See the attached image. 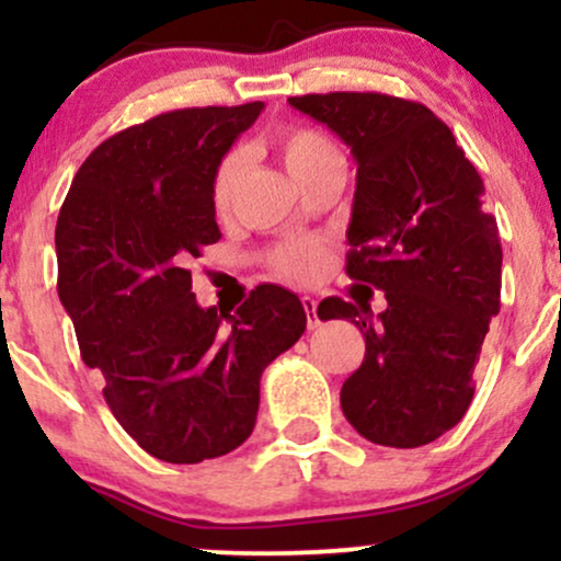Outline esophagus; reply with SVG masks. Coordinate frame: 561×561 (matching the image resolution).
Here are the masks:
<instances>
[{
	"mask_svg": "<svg viewBox=\"0 0 561 561\" xmlns=\"http://www.w3.org/2000/svg\"><path fill=\"white\" fill-rule=\"evenodd\" d=\"M300 302H302V308H306L308 330H317V327H319V317H317V300H313L311 295H302Z\"/></svg>",
	"mask_w": 561,
	"mask_h": 561,
	"instance_id": "34e87169",
	"label": "esophagus"
}]
</instances>
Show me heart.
Instances as JSON below:
<instances>
[{
  "instance_id": "b5f03b06",
  "label": "heart",
  "mask_w": 561,
  "mask_h": 561,
  "mask_svg": "<svg viewBox=\"0 0 561 561\" xmlns=\"http://www.w3.org/2000/svg\"><path fill=\"white\" fill-rule=\"evenodd\" d=\"M274 150L279 152L282 163L289 171L295 182H302L313 171L321 169L330 160L340 158V150L317 128L308 126H287L279 128L272 139ZM242 173V156L240 152H227L218 163L214 173V205L216 210H227L234 199L237 184ZM327 253L319 242H289L285 248L276 250L274 266L276 272L295 282H311L324 272Z\"/></svg>"
}]
</instances>
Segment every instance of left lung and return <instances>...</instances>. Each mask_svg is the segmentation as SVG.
I'll return each mask as SVG.
<instances>
[{"label":"left lung","instance_id":"left-lung-1","mask_svg":"<svg viewBox=\"0 0 561 561\" xmlns=\"http://www.w3.org/2000/svg\"><path fill=\"white\" fill-rule=\"evenodd\" d=\"M332 128L356 160L345 272L382 289L388 308L319 302V319L364 332V362L340 405L377 446L420 448L456 427L474 396V364L501 308V242L485 186L430 107L377 92L289 96Z\"/></svg>","mask_w":561,"mask_h":561}]
</instances>
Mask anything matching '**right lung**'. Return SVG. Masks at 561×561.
<instances>
[{
  "mask_svg": "<svg viewBox=\"0 0 561 561\" xmlns=\"http://www.w3.org/2000/svg\"><path fill=\"white\" fill-rule=\"evenodd\" d=\"M263 102L186 107L105 139L57 216V295L113 416L147 454L197 465L248 440L261 375L306 330L285 287L197 306L186 263L221 240L214 173Z\"/></svg>",
  "mask_w": 561,
  "mask_h": 561,
  "instance_id": "right-lung-1",
  "label": "right lung"
}]
</instances>
